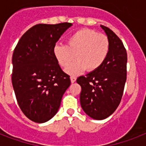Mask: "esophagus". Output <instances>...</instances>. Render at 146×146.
<instances>
[{
  "instance_id": "34e87169",
  "label": "esophagus",
  "mask_w": 146,
  "mask_h": 146,
  "mask_svg": "<svg viewBox=\"0 0 146 146\" xmlns=\"http://www.w3.org/2000/svg\"><path fill=\"white\" fill-rule=\"evenodd\" d=\"M76 76H71L70 77V81L72 83H73V82H76Z\"/></svg>"
}]
</instances>
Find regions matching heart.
Wrapping results in <instances>:
<instances>
[{"mask_svg": "<svg viewBox=\"0 0 146 146\" xmlns=\"http://www.w3.org/2000/svg\"><path fill=\"white\" fill-rule=\"evenodd\" d=\"M110 42L106 35L90 29H81L69 36L66 45L56 44L54 55L60 66L68 67L75 58L78 60L66 69L70 75H77L86 67L89 71L97 70L106 60Z\"/></svg>", "mask_w": 146, "mask_h": 146, "instance_id": "b5f03b06", "label": "heart"}]
</instances>
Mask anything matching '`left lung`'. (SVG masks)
Returning a JSON list of instances; mask_svg holds the SVG:
<instances>
[{
    "label": "left lung",
    "mask_w": 146,
    "mask_h": 146,
    "mask_svg": "<svg viewBox=\"0 0 146 146\" xmlns=\"http://www.w3.org/2000/svg\"><path fill=\"white\" fill-rule=\"evenodd\" d=\"M110 42L108 57L100 67L77 78L81 86L80 104L87 115L104 120L115 111L127 80V50L113 31L101 26Z\"/></svg>",
    "instance_id": "1"
}]
</instances>
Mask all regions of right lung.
Returning <instances> with one entry per match:
<instances>
[{
	"instance_id": "right-lung-1",
	"label": "right lung",
	"mask_w": 146,
	"mask_h": 146,
	"mask_svg": "<svg viewBox=\"0 0 146 146\" xmlns=\"http://www.w3.org/2000/svg\"><path fill=\"white\" fill-rule=\"evenodd\" d=\"M72 23L38 24L21 37L13 54L12 84L23 113L35 123L50 120L70 86L55 59L54 48Z\"/></svg>"
}]
</instances>
